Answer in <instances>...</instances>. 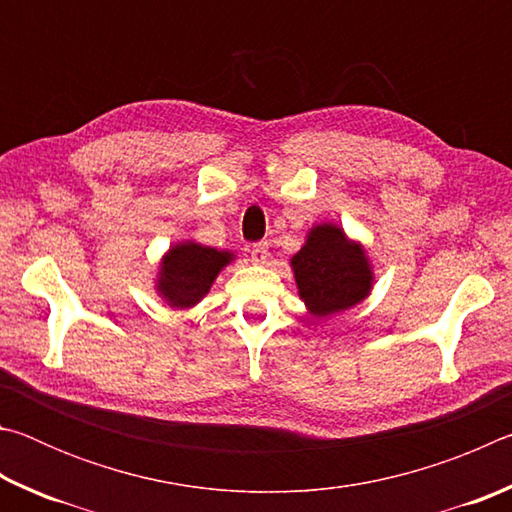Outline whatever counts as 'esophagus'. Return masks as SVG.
Segmentation results:
<instances>
[{
    "mask_svg": "<svg viewBox=\"0 0 512 512\" xmlns=\"http://www.w3.org/2000/svg\"><path fill=\"white\" fill-rule=\"evenodd\" d=\"M250 257H253L255 264H266V259H268V244H266V241L253 244V248H250Z\"/></svg>",
    "mask_w": 512,
    "mask_h": 512,
    "instance_id": "esophagus-1",
    "label": "esophagus"
}]
</instances>
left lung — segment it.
<instances>
[{"label":"left lung","instance_id":"left-lung-1","mask_svg":"<svg viewBox=\"0 0 512 512\" xmlns=\"http://www.w3.org/2000/svg\"><path fill=\"white\" fill-rule=\"evenodd\" d=\"M291 268L300 298L316 318L359 305L375 280L366 250L334 223L309 230L305 246L291 257Z\"/></svg>","mask_w":512,"mask_h":512}]
</instances>
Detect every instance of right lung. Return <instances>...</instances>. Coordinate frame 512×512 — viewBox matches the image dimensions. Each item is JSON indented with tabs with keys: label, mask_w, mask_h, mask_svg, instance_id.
<instances>
[{
	"label": "right lung",
	"mask_w": 512,
	"mask_h": 512,
	"mask_svg": "<svg viewBox=\"0 0 512 512\" xmlns=\"http://www.w3.org/2000/svg\"><path fill=\"white\" fill-rule=\"evenodd\" d=\"M232 259L235 255L228 250L201 246L196 241H180L162 257L155 289L167 300L169 307L189 309L207 296L216 275Z\"/></svg>",
	"instance_id": "obj_1"
}]
</instances>
